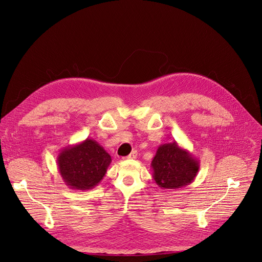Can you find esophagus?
Returning <instances> with one entry per match:
<instances>
[{
    "label": "esophagus",
    "mask_w": 262,
    "mask_h": 262,
    "mask_svg": "<svg viewBox=\"0 0 262 262\" xmlns=\"http://www.w3.org/2000/svg\"><path fill=\"white\" fill-rule=\"evenodd\" d=\"M137 156H138V153H137V151H133L128 157H126V158H124V159H127V160H134V159H136L137 158Z\"/></svg>",
    "instance_id": "esophagus-1"
}]
</instances>
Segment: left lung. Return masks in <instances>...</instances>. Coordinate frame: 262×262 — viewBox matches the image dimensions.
<instances>
[{"mask_svg":"<svg viewBox=\"0 0 262 262\" xmlns=\"http://www.w3.org/2000/svg\"><path fill=\"white\" fill-rule=\"evenodd\" d=\"M153 179L162 189L176 190L194 181L200 161L176 141L161 144L151 162Z\"/></svg>","mask_w":262,"mask_h":262,"instance_id":"obj_1","label":"left lung"}]
</instances>
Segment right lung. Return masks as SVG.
Returning <instances> with one entry per match:
<instances>
[{"label":"right lung","instance_id":"obj_1","mask_svg":"<svg viewBox=\"0 0 262 262\" xmlns=\"http://www.w3.org/2000/svg\"><path fill=\"white\" fill-rule=\"evenodd\" d=\"M111 157L94 139L63 148L57 157V166L66 186L73 190H92L104 177Z\"/></svg>","mask_w":262,"mask_h":262}]
</instances>
